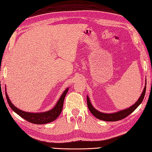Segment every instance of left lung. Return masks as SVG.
<instances>
[{"label": "left lung", "instance_id": "left-lung-1", "mask_svg": "<svg viewBox=\"0 0 152 152\" xmlns=\"http://www.w3.org/2000/svg\"><path fill=\"white\" fill-rule=\"evenodd\" d=\"M146 85L144 86L143 92L142 94H141L140 97H139V99H138L137 102L133 104V105L127 108L126 109L120 110L118 112H116L114 113H110V114L103 113L99 112V111L96 110V109H94V107L92 105V104H91L89 97L88 96H87V105L90 111V113H92L94 116L96 117L97 118L106 121V122H114V121H118L125 118L127 117V116H129L130 114L132 113L133 111L139 106V104L142 103V102L143 101V99L145 96V93H146Z\"/></svg>", "mask_w": 152, "mask_h": 152}]
</instances>
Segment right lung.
Masks as SVG:
<instances>
[{"label":"right lung","mask_w":152,"mask_h":152,"mask_svg":"<svg viewBox=\"0 0 152 152\" xmlns=\"http://www.w3.org/2000/svg\"><path fill=\"white\" fill-rule=\"evenodd\" d=\"M68 90H69V88H67L64 92H63L62 96H60V97L59 98L58 102L56 103L55 106L53 107V109H52L50 110L46 111V112H44V113H27L18 109V108L15 107L12 103L11 101H10V99H9L6 92H5V94H6V99H7V102L9 104L10 108H11V109L14 111L15 113L18 114V115L22 117L23 118H24L25 120H27L28 122L30 123L35 124H45L55 120L58 117L60 113H61L62 108H63L64 101V98L67 92H68Z\"/></svg>","instance_id":"add662e5"}]
</instances>
